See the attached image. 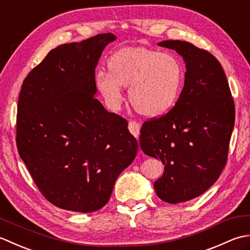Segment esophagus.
<instances>
[{
  "mask_svg": "<svg viewBox=\"0 0 250 250\" xmlns=\"http://www.w3.org/2000/svg\"><path fill=\"white\" fill-rule=\"evenodd\" d=\"M129 130H130L131 133L136 137V139H137V137H139L141 126H140L139 124H137L136 121H130L129 122Z\"/></svg>",
  "mask_w": 250,
  "mask_h": 250,
  "instance_id": "esophagus-1",
  "label": "esophagus"
}]
</instances>
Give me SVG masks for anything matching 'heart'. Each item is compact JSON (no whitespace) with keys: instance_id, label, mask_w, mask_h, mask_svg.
<instances>
[{"instance_id":"obj_1","label":"heart","mask_w":250,"mask_h":250,"mask_svg":"<svg viewBox=\"0 0 250 250\" xmlns=\"http://www.w3.org/2000/svg\"><path fill=\"white\" fill-rule=\"evenodd\" d=\"M108 68L97 72L95 84L110 109H119L124 102V86H129L130 102L143 116L166 114L179 99L184 70L171 54L125 47L109 57Z\"/></svg>"}]
</instances>
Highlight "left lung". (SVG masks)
I'll use <instances>...</instances> for the list:
<instances>
[{
	"mask_svg": "<svg viewBox=\"0 0 250 250\" xmlns=\"http://www.w3.org/2000/svg\"><path fill=\"white\" fill-rule=\"evenodd\" d=\"M186 63L185 83L174 107L142 125L140 146L160 159L162 176L153 188L167 203L192 200L213 186L224 169L235 109L220 62L185 41H163Z\"/></svg>",
	"mask_w": 250,
	"mask_h": 250,
	"instance_id": "left-lung-1",
	"label": "left lung"
}]
</instances>
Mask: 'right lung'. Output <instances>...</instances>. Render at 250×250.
I'll list each match as a JSON object with an SVG mask.
<instances>
[{"instance_id": "add662e5", "label": "right lung", "mask_w": 250, "mask_h": 250, "mask_svg": "<svg viewBox=\"0 0 250 250\" xmlns=\"http://www.w3.org/2000/svg\"><path fill=\"white\" fill-rule=\"evenodd\" d=\"M115 40L105 33L58 46L21 87L19 156L42 194L62 209L102 208L139 148L126 120L108 113L95 97V67Z\"/></svg>"}]
</instances>
